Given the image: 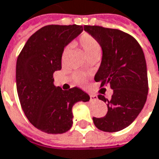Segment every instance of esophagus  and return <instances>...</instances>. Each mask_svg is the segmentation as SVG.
Returning a JSON list of instances; mask_svg holds the SVG:
<instances>
[{"instance_id":"34e87169","label":"esophagus","mask_w":159,"mask_h":159,"mask_svg":"<svg viewBox=\"0 0 159 159\" xmlns=\"http://www.w3.org/2000/svg\"><path fill=\"white\" fill-rule=\"evenodd\" d=\"M90 100L91 101H96V100H98V97L95 95H90Z\"/></svg>"}]
</instances>
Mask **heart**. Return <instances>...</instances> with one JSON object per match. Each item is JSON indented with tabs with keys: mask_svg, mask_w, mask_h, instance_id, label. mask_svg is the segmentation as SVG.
Here are the masks:
<instances>
[{
	"mask_svg": "<svg viewBox=\"0 0 159 159\" xmlns=\"http://www.w3.org/2000/svg\"><path fill=\"white\" fill-rule=\"evenodd\" d=\"M79 43H80V46L81 47V48L83 49L84 53L88 57L95 56V55H100V53H101L100 43L98 42V40L90 34H83L80 38ZM66 51L67 50L65 49L63 53V57H64ZM75 80L79 84H82L85 81V76L83 74H80V73H77L75 75Z\"/></svg>",
	"mask_w": 159,
	"mask_h": 159,
	"instance_id": "b5f03b06",
	"label": "heart"
}]
</instances>
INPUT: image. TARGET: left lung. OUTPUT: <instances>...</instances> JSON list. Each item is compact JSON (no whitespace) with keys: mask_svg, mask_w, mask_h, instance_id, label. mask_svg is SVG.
Listing matches in <instances>:
<instances>
[{"mask_svg":"<svg viewBox=\"0 0 159 159\" xmlns=\"http://www.w3.org/2000/svg\"><path fill=\"white\" fill-rule=\"evenodd\" d=\"M84 30L98 40L102 50L95 80L113 89L110 100L98 95L107 102L108 112L102 118H93L94 124L102 131H120L134 122L147 100L148 74L143 48L133 36L118 29L85 25Z\"/></svg>","mask_w":159,"mask_h":159,"instance_id":"8db88e82","label":"left lung"}]
</instances>
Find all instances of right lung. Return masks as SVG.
Masks as SVG:
<instances>
[{
    "label": "right lung",
    "instance_id": "add662e5",
    "mask_svg": "<svg viewBox=\"0 0 159 159\" xmlns=\"http://www.w3.org/2000/svg\"><path fill=\"white\" fill-rule=\"evenodd\" d=\"M83 31L82 25H50L26 41L16 60V82L22 109L28 120L47 134H64L72 125V106L88 102L79 88L63 90L54 85L53 73L62 68L64 49Z\"/></svg>",
    "mask_w": 159,
    "mask_h": 159
}]
</instances>
